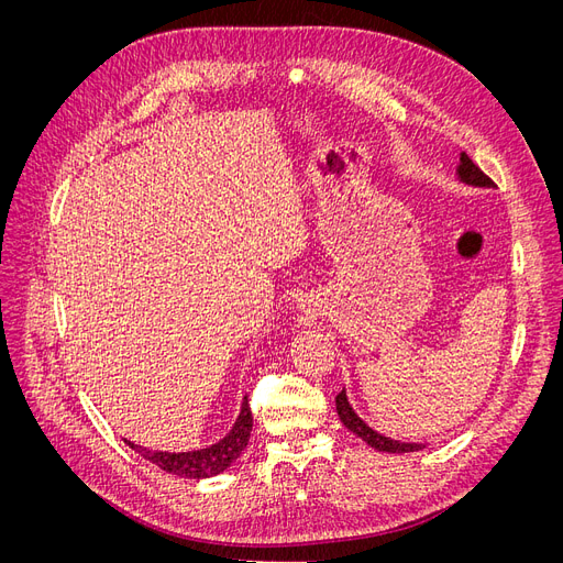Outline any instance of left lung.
<instances>
[{
	"label": "left lung",
	"instance_id": "left-lung-1",
	"mask_svg": "<svg viewBox=\"0 0 563 563\" xmlns=\"http://www.w3.org/2000/svg\"><path fill=\"white\" fill-rule=\"evenodd\" d=\"M455 177L457 181H463L467 186H476V188H494V181L465 155V152H460V164L455 166ZM336 413L339 420L354 433L360 435L366 444H371L377 451H388V453H408V451H422L424 444L420 442H399V440H390L382 433H377L375 429H371L360 416L354 413V408L347 401L345 388L336 395Z\"/></svg>",
	"mask_w": 563,
	"mask_h": 563
}]
</instances>
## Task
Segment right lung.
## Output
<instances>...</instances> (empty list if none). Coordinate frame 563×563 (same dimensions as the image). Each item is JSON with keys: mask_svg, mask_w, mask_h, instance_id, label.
Returning a JSON list of instances; mask_svg holds the SVG:
<instances>
[{"mask_svg": "<svg viewBox=\"0 0 563 563\" xmlns=\"http://www.w3.org/2000/svg\"><path fill=\"white\" fill-rule=\"evenodd\" d=\"M251 427H253V416H251V408H249V401L244 395L242 404H240V413H238L231 431L209 446L192 449V451H152V449L134 444L125 438L123 440L130 449L139 451L145 460H150L152 465L162 467L164 472L181 476V478L199 481V478L218 476L224 470H229L231 463H235L238 455L244 451V446L249 442Z\"/></svg>", "mask_w": 563, "mask_h": 563, "instance_id": "obj_1", "label": "right lung"}]
</instances>
